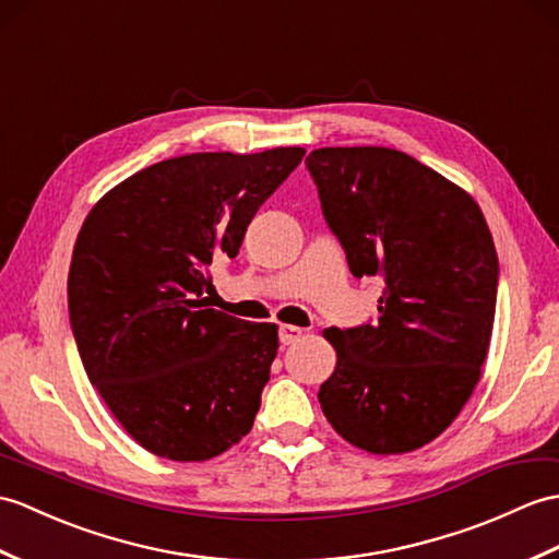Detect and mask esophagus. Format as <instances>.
I'll return each instance as SVG.
<instances>
[{"mask_svg": "<svg viewBox=\"0 0 559 559\" xmlns=\"http://www.w3.org/2000/svg\"><path fill=\"white\" fill-rule=\"evenodd\" d=\"M305 335V331L300 326H293V323H283V326L278 329V338L283 345H293L297 343Z\"/></svg>", "mask_w": 559, "mask_h": 559, "instance_id": "34e87169", "label": "esophagus"}]
</instances>
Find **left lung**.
I'll list each match as a JSON object with an SVG mask.
<instances>
[{"mask_svg":"<svg viewBox=\"0 0 559 559\" xmlns=\"http://www.w3.org/2000/svg\"><path fill=\"white\" fill-rule=\"evenodd\" d=\"M307 168L353 276L383 281L379 321L323 331L338 361L321 409L373 455L419 450L481 379L498 300L488 224L469 192L391 147H321Z\"/></svg>","mask_w":559,"mask_h":559,"instance_id":"8db88e82","label":"left lung"}]
</instances>
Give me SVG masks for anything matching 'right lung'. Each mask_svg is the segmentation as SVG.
<instances>
[{"label":"right lung","mask_w":559,"mask_h":559,"mask_svg":"<svg viewBox=\"0 0 559 559\" xmlns=\"http://www.w3.org/2000/svg\"><path fill=\"white\" fill-rule=\"evenodd\" d=\"M302 147L198 152L111 188L78 233L69 317L87 379L135 443L204 462L250 433L276 323L204 309L216 259L302 162Z\"/></svg>","instance_id":"add662e5"}]
</instances>
